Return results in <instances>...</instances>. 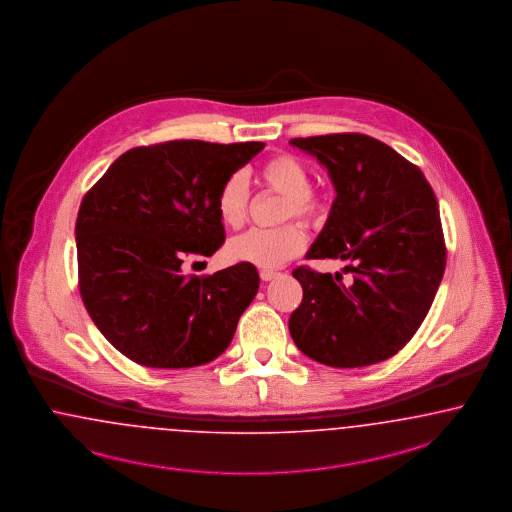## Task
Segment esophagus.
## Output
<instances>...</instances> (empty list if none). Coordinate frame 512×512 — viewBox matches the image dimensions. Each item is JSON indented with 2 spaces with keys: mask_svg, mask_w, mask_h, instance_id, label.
<instances>
[{
  "mask_svg": "<svg viewBox=\"0 0 512 512\" xmlns=\"http://www.w3.org/2000/svg\"><path fill=\"white\" fill-rule=\"evenodd\" d=\"M259 276H261V280H263V282H270V280H274V278L278 276V272H272V270H261V272H259Z\"/></svg>",
  "mask_w": 512,
  "mask_h": 512,
  "instance_id": "esophagus-1",
  "label": "esophagus"
}]
</instances>
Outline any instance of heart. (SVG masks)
Returning <instances> with one entry per match:
<instances>
[{
	"mask_svg": "<svg viewBox=\"0 0 512 512\" xmlns=\"http://www.w3.org/2000/svg\"><path fill=\"white\" fill-rule=\"evenodd\" d=\"M263 183L284 196L282 221L299 219L314 223L324 215V200L310 190V173L307 165L295 156L280 154L270 158L261 169ZM217 217L226 228H240L246 223L249 209V183L244 171H234L221 184L215 198ZM307 236L295 223L278 228H253L232 238L226 246V257L234 263L278 268L303 253Z\"/></svg>",
	"mask_w": 512,
	"mask_h": 512,
	"instance_id": "1",
	"label": "heart"
}]
</instances>
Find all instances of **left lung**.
Listing matches in <instances>:
<instances>
[{"label":"left lung","mask_w":512,"mask_h":512,"mask_svg":"<svg viewBox=\"0 0 512 512\" xmlns=\"http://www.w3.org/2000/svg\"><path fill=\"white\" fill-rule=\"evenodd\" d=\"M289 144L324 165L337 192L307 259H341L350 263L343 272H352L345 286L339 272L295 268L303 301L289 316V333L303 354L331 368L383 362L423 324L444 276L436 196L417 165L368 135Z\"/></svg>","instance_id":"8db88e82"}]
</instances>
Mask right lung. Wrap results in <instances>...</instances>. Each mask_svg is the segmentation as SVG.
<instances>
[{
  "instance_id": "add662e5",
  "label": "right lung",
  "mask_w": 512,
  "mask_h": 512,
  "mask_svg": "<svg viewBox=\"0 0 512 512\" xmlns=\"http://www.w3.org/2000/svg\"><path fill=\"white\" fill-rule=\"evenodd\" d=\"M265 143L169 141L131 148L83 196L76 221L83 305L104 337L146 368H194L230 345L259 289L238 263L183 274L225 242L215 198Z\"/></svg>"
}]
</instances>
